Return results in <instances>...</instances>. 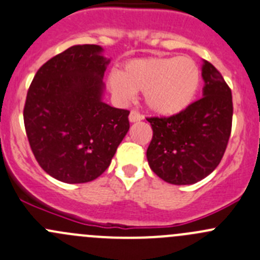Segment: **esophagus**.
<instances>
[{
    "label": "esophagus",
    "instance_id": "34e87169",
    "mask_svg": "<svg viewBox=\"0 0 260 260\" xmlns=\"http://www.w3.org/2000/svg\"><path fill=\"white\" fill-rule=\"evenodd\" d=\"M129 120H130V122H138V121H141V120H143V116H141L138 111L133 110L129 115Z\"/></svg>",
    "mask_w": 260,
    "mask_h": 260
}]
</instances>
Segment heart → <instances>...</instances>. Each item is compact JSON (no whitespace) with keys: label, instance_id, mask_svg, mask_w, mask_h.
I'll use <instances>...</instances> for the list:
<instances>
[{"label":"heart","instance_id":"b5f03b06","mask_svg":"<svg viewBox=\"0 0 260 260\" xmlns=\"http://www.w3.org/2000/svg\"><path fill=\"white\" fill-rule=\"evenodd\" d=\"M107 84L120 102H130L144 91L150 111L172 116L186 110L201 84V71L189 56H145L131 59L121 72H112Z\"/></svg>","mask_w":260,"mask_h":260}]
</instances>
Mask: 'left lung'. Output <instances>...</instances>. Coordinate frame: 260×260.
<instances>
[{
  "label": "left lung",
  "instance_id": "8db88e82",
  "mask_svg": "<svg viewBox=\"0 0 260 260\" xmlns=\"http://www.w3.org/2000/svg\"><path fill=\"white\" fill-rule=\"evenodd\" d=\"M202 99L169 117H149V167L172 184H193L215 171L228 146L233 97L220 72L204 60Z\"/></svg>",
  "mask_w": 260,
  "mask_h": 260
}]
</instances>
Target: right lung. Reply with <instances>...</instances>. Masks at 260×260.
Here are the masks:
<instances>
[{"label": "right lung", "mask_w": 260, "mask_h": 260, "mask_svg": "<svg viewBox=\"0 0 260 260\" xmlns=\"http://www.w3.org/2000/svg\"><path fill=\"white\" fill-rule=\"evenodd\" d=\"M100 45H73L49 59L27 91L24 122L40 167L64 183L101 176L129 131L130 111L102 101L110 59Z\"/></svg>", "instance_id": "right-lung-1"}]
</instances>
